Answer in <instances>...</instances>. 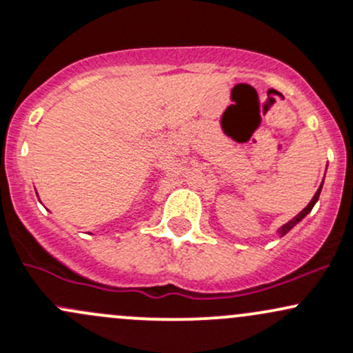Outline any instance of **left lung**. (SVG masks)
Segmentation results:
<instances>
[{
  "mask_svg": "<svg viewBox=\"0 0 353 353\" xmlns=\"http://www.w3.org/2000/svg\"><path fill=\"white\" fill-rule=\"evenodd\" d=\"M321 188H323V183H321V184H320V188H318V191H316V192H314L313 199H311V201H310V203H307V206H306V208H304V210L301 211V213H298V214H296V216H294V218H292V220H291V221H288V223H285V225H283V226H281V228H279V230H277V233H279V235H281V236H284V235H285V233H288V232H289V230H291V228H292V226H296V225H298V223H299V221H301V220H303V218H304V216H306V214H307V213H310V211H311V210H313V206H314V205H316L318 198H320V192H321Z\"/></svg>",
  "mask_w": 353,
  "mask_h": 353,
  "instance_id": "left-lung-1",
  "label": "left lung"
}]
</instances>
